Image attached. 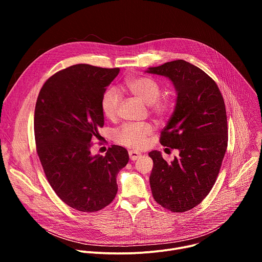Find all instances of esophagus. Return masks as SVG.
Instances as JSON below:
<instances>
[{
	"label": "esophagus",
	"mask_w": 262,
	"mask_h": 262,
	"mask_svg": "<svg viewBox=\"0 0 262 262\" xmlns=\"http://www.w3.org/2000/svg\"><path fill=\"white\" fill-rule=\"evenodd\" d=\"M128 156H129V159H130L132 161H137L139 158H141V157H142V155H141V154L136 152V151H133V150L128 151Z\"/></svg>",
	"instance_id": "34e87169"
}]
</instances>
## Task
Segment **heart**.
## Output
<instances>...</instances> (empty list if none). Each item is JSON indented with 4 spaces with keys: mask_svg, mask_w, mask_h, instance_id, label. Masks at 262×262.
I'll use <instances>...</instances> for the list:
<instances>
[{
    "mask_svg": "<svg viewBox=\"0 0 262 262\" xmlns=\"http://www.w3.org/2000/svg\"><path fill=\"white\" fill-rule=\"evenodd\" d=\"M124 88L139 98L142 102L150 106L151 111L159 117L168 115L173 102L168 97H160L161 86L152 79L146 77L128 78L124 81ZM121 95L114 88H108L101 97L100 106L103 115L107 119H114L117 116ZM152 133V126L149 123L124 124L115 134V140L119 144L141 149L146 144V139Z\"/></svg>",
    "mask_w": 262,
    "mask_h": 262,
    "instance_id": "b5f03b06",
    "label": "heart"
}]
</instances>
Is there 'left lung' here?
I'll use <instances>...</instances> for the list:
<instances>
[{
    "label": "left lung",
    "instance_id": "1",
    "mask_svg": "<svg viewBox=\"0 0 262 262\" xmlns=\"http://www.w3.org/2000/svg\"><path fill=\"white\" fill-rule=\"evenodd\" d=\"M145 72L168 78L176 90L175 108L161 133L162 145L178 149L167 163L158 150L149 152V177L155 200L173 212L197 206L216 180L228 143L225 103L215 82L184 60L149 67Z\"/></svg>",
    "mask_w": 262,
    "mask_h": 262
}]
</instances>
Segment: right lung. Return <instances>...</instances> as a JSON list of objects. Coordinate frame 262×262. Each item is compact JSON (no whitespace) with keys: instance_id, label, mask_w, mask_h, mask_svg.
<instances>
[{"instance_id":"right-lung-1","label":"right lung","mask_w":262,"mask_h":262,"mask_svg":"<svg viewBox=\"0 0 262 262\" xmlns=\"http://www.w3.org/2000/svg\"><path fill=\"white\" fill-rule=\"evenodd\" d=\"M119 71L72 65L52 76L36 101L34 133L43 171L57 196L79 211L94 212L113 201L117 174L128 163L127 150L118 145L104 157L90 151L104 122L102 94Z\"/></svg>"}]
</instances>
